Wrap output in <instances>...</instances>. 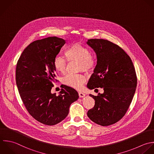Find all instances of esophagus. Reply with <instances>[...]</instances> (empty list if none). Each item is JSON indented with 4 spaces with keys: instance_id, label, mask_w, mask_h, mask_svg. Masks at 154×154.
I'll return each instance as SVG.
<instances>
[{
    "instance_id": "1",
    "label": "esophagus",
    "mask_w": 154,
    "mask_h": 154,
    "mask_svg": "<svg viewBox=\"0 0 154 154\" xmlns=\"http://www.w3.org/2000/svg\"><path fill=\"white\" fill-rule=\"evenodd\" d=\"M79 97H80V98H83V97H85L86 96V94H85L83 93V92H79Z\"/></svg>"
}]
</instances>
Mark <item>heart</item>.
<instances>
[{
  "mask_svg": "<svg viewBox=\"0 0 154 154\" xmlns=\"http://www.w3.org/2000/svg\"><path fill=\"white\" fill-rule=\"evenodd\" d=\"M68 61H75L79 63V70L91 72L95 66V59L91 54L90 50L80 43H74L69 46L65 52ZM53 65L56 71L63 74L66 71V61L60 57L56 56L53 60ZM86 81V78L82 74H68L62 80L64 85L80 90Z\"/></svg>",
  "mask_w": 154,
  "mask_h": 154,
  "instance_id": "b5f03b06",
  "label": "heart"
}]
</instances>
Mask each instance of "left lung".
I'll use <instances>...</instances> for the list:
<instances>
[{"label": "left lung", "instance_id": "1", "mask_svg": "<svg viewBox=\"0 0 154 154\" xmlns=\"http://www.w3.org/2000/svg\"><path fill=\"white\" fill-rule=\"evenodd\" d=\"M97 55V65L88 82L90 89L103 88V94H90L95 100L88 116L101 126L115 124L125 115L137 86V76L133 62L118 45L106 39L87 41Z\"/></svg>", "mask_w": 154, "mask_h": 154}]
</instances>
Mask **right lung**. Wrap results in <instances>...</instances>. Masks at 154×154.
I'll list each match as a JSON object with an SVG mask.
<instances>
[{
  "label": "right lung",
  "instance_id": "add662e5",
  "mask_svg": "<svg viewBox=\"0 0 154 154\" xmlns=\"http://www.w3.org/2000/svg\"><path fill=\"white\" fill-rule=\"evenodd\" d=\"M65 44L56 36L35 41L24 50L16 66V84L24 105L35 119L47 125L63 121L79 97L67 86L58 95L51 92L56 77L53 60Z\"/></svg>",
  "mask_w": 154,
  "mask_h": 154
}]
</instances>
